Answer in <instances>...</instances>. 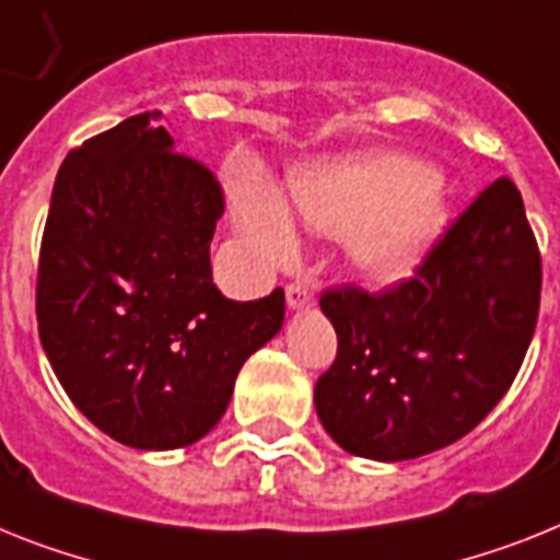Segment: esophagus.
I'll return each mask as SVG.
<instances>
[{
  "instance_id": "obj_1",
  "label": "esophagus",
  "mask_w": 560,
  "mask_h": 560,
  "mask_svg": "<svg viewBox=\"0 0 560 560\" xmlns=\"http://www.w3.org/2000/svg\"><path fill=\"white\" fill-rule=\"evenodd\" d=\"M316 302V288L310 281H290L288 284V307L304 310Z\"/></svg>"
}]
</instances>
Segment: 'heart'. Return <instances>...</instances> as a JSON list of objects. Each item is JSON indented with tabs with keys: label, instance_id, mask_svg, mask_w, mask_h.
I'll list each match as a JSON object with an SVG mask.
<instances>
[{
	"label": "heart",
	"instance_id": "1",
	"mask_svg": "<svg viewBox=\"0 0 560 560\" xmlns=\"http://www.w3.org/2000/svg\"><path fill=\"white\" fill-rule=\"evenodd\" d=\"M290 205L313 230L355 236V258L378 276L410 270L444 219V196L416 159L373 156L332 164L290 178ZM238 228L270 258L293 250L288 208L261 176H244L233 187Z\"/></svg>",
	"mask_w": 560,
	"mask_h": 560
}]
</instances>
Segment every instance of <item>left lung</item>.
<instances>
[{
    "mask_svg": "<svg viewBox=\"0 0 560 560\" xmlns=\"http://www.w3.org/2000/svg\"><path fill=\"white\" fill-rule=\"evenodd\" d=\"M541 307V250L510 178H495L382 293H322L338 352L316 382V412L338 447L407 462L464 439L527 355Z\"/></svg>",
    "mask_w": 560,
    "mask_h": 560,
    "instance_id": "8db88e82",
    "label": "left lung"
}]
</instances>
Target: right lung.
I'll use <instances>...</instances> for the list:
<instances>
[{
  "label": "right lung",
  "mask_w": 560,
  "mask_h": 560,
  "mask_svg": "<svg viewBox=\"0 0 560 560\" xmlns=\"http://www.w3.org/2000/svg\"><path fill=\"white\" fill-rule=\"evenodd\" d=\"M159 110L70 150L36 276V322L70 401L119 444L176 450L228 410L242 364L284 322V290L230 302L210 242L219 178L173 150Z\"/></svg>",
  "instance_id": "obj_1"
}]
</instances>
